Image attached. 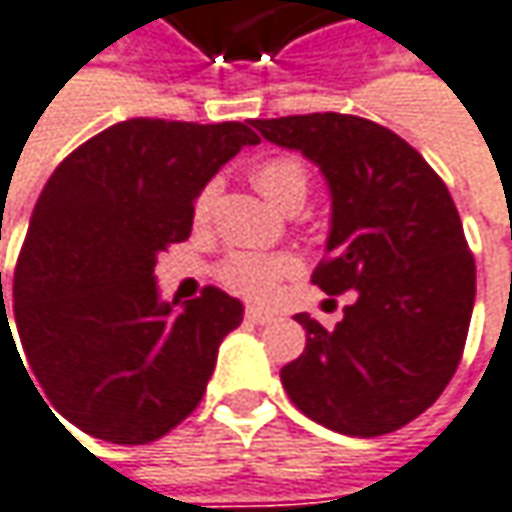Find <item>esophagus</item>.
<instances>
[{"instance_id":"esophagus-1","label":"esophagus","mask_w":512,"mask_h":512,"mask_svg":"<svg viewBox=\"0 0 512 512\" xmlns=\"http://www.w3.org/2000/svg\"><path fill=\"white\" fill-rule=\"evenodd\" d=\"M244 317L250 320V323H259V326H265V323H274L276 314L268 309H259V306H247L244 309Z\"/></svg>"}]
</instances>
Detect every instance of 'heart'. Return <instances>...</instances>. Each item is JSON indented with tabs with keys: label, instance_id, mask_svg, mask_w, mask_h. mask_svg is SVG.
I'll list each match as a JSON object with an SVG mask.
<instances>
[{
	"label": "heart",
	"instance_id": "1",
	"mask_svg": "<svg viewBox=\"0 0 512 512\" xmlns=\"http://www.w3.org/2000/svg\"><path fill=\"white\" fill-rule=\"evenodd\" d=\"M250 180L282 212H288L291 206H303V201L309 198V168L288 154L259 160L250 168ZM212 206H215V183H206L192 203V218L198 227H203L212 218ZM288 271H291V259H285V256L236 253L221 265L218 276L230 291H236L241 297L262 300V297L274 294L279 279Z\"/></svg>",
	"mask_w": 512,
	"mask_h": 512
}]
</instances>
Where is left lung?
Returning <instances> with one entry per match:
<instances>
[{"label":"left lung","mask_w":512,"mask_h":512,"mask_svg":"<svg viewBox=\"0 0 512 512\" xmlns=\"http://www.w3.org/2000/svg\"><path fill=\"white\" fill-rule=\"evenodd\" d=\"M320 165L332 230L311 282L355 291L335 329L297 314L306 349L279 379L291 402L349 437L390 434L452 382L475 306V256L440 174L402 136L347 113L253 119Z\"/></svg>","instance_id":"1"}]
</instances>
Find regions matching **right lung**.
I'll list each match as a JSON object with an SVG mask.
<instances>
[{
	"instance_id": "obj_1",
	"label": "right lung",
	"mask_w": 512,
	"mask_h": 512,
	"mask_svg": "<svg viewBox=\"0 0 512 512\" xmlns=\"http://www.w3.org/2000/svg\"><path fill=\"white\" fill-rule=\"evenodd\" d=\"M256 142L250 122L128 119L49 177L19 250L14 314L34 379L90 437L145 446L198 408L244 309L215 285L183 309L163 303L154 268L192 233L198 192Z\"/></svg>"
}]
</instances>
